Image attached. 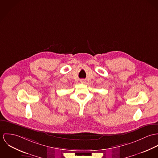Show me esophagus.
<instances>
[{"label":"esophagus","instance_id":"34e87169","mask_svg":"<svg viewBox=\"0 0 158 158\" xmlns=\"http://www.w3.org/2000/svg\"><path fill=\"white\" fill-rule=\"evenodd\" d=\"M81 83H84L85 82V80L84 79H81Z\"/></svg>","mask_w":158,"mask_h":158}]
</instances>
